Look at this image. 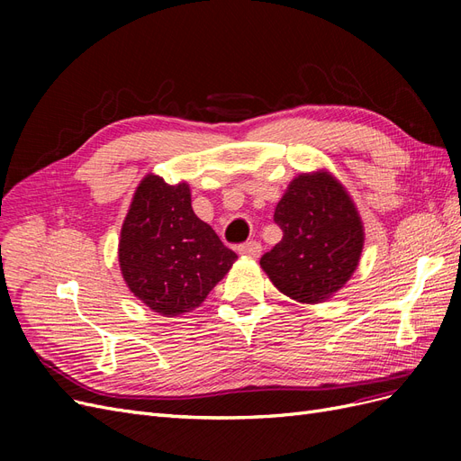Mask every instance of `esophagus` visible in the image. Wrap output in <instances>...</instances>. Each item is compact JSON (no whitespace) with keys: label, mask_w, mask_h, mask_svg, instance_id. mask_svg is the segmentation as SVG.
Segmentation results:
<instances>
[{"label":"esophagus","mask_w":461,"mask_h":461,"mask_svg":"<svg viewBox=\"0 0 461 461\" xmlns=\"http://www.w3.org/2000/svg\"><path fill=\"white\" fill-rule=\"evenodd\" d=\"M239 254L242 256H249V258H259L261 254V244L259 242H246L242 246H239Z\"/></svg>","instance_id":"1"}]
</instances>
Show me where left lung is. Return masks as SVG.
Instances as JSON below:
<instances>
[{"label":"left lung","mask_w":461,"mask_h":461,"mask_svg":"<svg viewBox=\"0 0 461 461\" xmlns=\"http://www.w3.org/2000/svg\"><path fill=\"white\" fill-rule=\"evenodd\" d=\"M283 240L259 265L285 296L319 303L354 275L364 249V222L350 194L329 171L302 173L276 203Z\"/></svg>","instance_id":"8db88e82"}]
</instances>
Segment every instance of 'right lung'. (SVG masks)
I'll return each instance as SVG.
<instances>
[{
    "instance_id": "add662e5",
    "label": "right lung",
    "mask_w": 461,
    "mask_h": 461,
    "mask_svg": "<svg viewBox=\"0 0 461 461\" xmlns=\"http://www.w3.org/2000/svg\"><path fill=\"white\" fill-rule=\"evenodd\" d=\"M232 249L192 209L190 186L146 175L124 217L119 265L124 283L165 317L192 312L229 273Z\"/></svg>"
}]
</instances>
